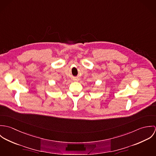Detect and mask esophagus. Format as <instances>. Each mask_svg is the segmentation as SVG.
<instances>
[{
    "label": "esophagus",
    "instance_id": "obj_1",
    "mask_svg": "<svg viewBox=\"0 0 156 156\" xmlns=\"http://www.w3.org/2000/svg\"><path fill=\"white\" fill-rule=\"evenodd\" d=\"M76 80H78V79H76Z\"/></svg>",
    "mask_w": 156,
    "mask_h": 156
}]
</instances>
